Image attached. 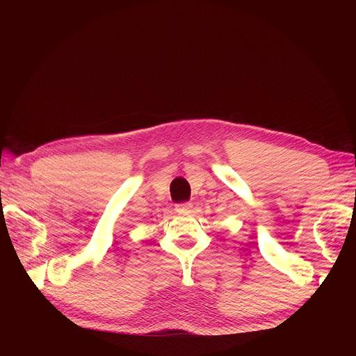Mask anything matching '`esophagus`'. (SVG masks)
<instances>
[{
    "label": "esophagus",
    "mask_w": 356,
    "mask_h": 356,
    "mask_svg": "<svg viewBox=\"0 0 356 356\" xmlns=\"http://www.w3.org/2000/svg\"><path fill=\"white\" fill-rule=\"evenodd\" d=\"M191 203H178L175 207V211L179 212V213H187L191 211Z\"/></svg>",
    "instance_id": "1"
}]
</instances>
